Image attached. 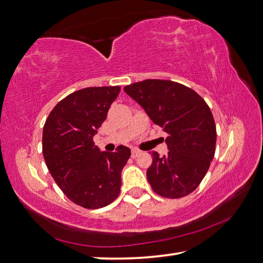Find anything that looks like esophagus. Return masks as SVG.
<instances>
[{
    "mask_svg": "<svg viewBox=\"0 0 263 263\" xmlns=\"http://www.w3.org/2000/svg\"><path fill=\"white\" fill-rule=\"evenodd\" d=\"M140 154H141V151H140V150H136V149L132 150V157H133V158H136L137 156H139Z\"/></svg>",
    "mask_w": 263,
    "mask_h": 263,
    "instance_id": "esophagus-1",
    "label": "esophagus"
}]
</instances>
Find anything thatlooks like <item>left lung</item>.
Instances as JSON below:
<instances>
[{"label":"left lung","instance_id":"obj_1","mask_svg":"<svg viewBox=\"0 0 263 263\" xmlns=\"http://www.w3.org/2000/svg\"><path fill=\"white\" fill-rule=\"evenodd\" d=\"M167 137L168 153L154 151L146 178L155 193L180 199L194 192L208 172L216 148L213 113L200 95L180 83L145 80L124 86Z\"/></svg>","mask_w":263,"mask_h":263}]
</instances>
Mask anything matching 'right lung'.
Segmentation results:
<instances>
[{
	"mask_svg": "<svg viewBox=\"0 0 263 263\" xmlns=\"http://www.w3.org/2000/svg\"><path fill=\"white\" fill-rule=\"evenodd\" d=\"M120 86H98L72 92L49 113L43 130V154L48 171L73 203L99 209L117 199L121 171L130 149L100 151L93 136L117 99Z\"/></svg>",
	"mask_w": 263,
	"mask_h": 263,
	"instance_id": "obj_1",
	"label": "right lung"
}]
</instances>
